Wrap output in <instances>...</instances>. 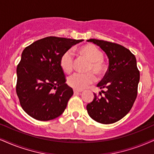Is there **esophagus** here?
Here are the masks:
<instances>
[{"label":"esophagus","instance_id":"34e87169","mask_svg":"<svg viewBox=\"0 0 154 154\" xmlns=\"http://www.w3.org/2000/svg\"><path fill=\"white\" fill-rule=\"evenodd\" d=\"M74 94H79V93L82 92V90H77V89H73Z\"/></svg>","mask_w":154,"mask_h":154}]
</instances>
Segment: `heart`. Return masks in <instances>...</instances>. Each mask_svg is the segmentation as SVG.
<instances>
[{
    "label": "heart",
    "instance_id": "b5f03b06",
    "mask_svg": "<svg viewBox=\"0 0 154 154\" xmlns=\"http://www.w3.org/2000/svg\"><path fill=\"white\" fill-rule=\"evenodd\" d=\"M78 53L81 56L90 60L86 73H75L68 79L70 86L77 90H83L96 80L95 72L97 75H102L106 71V65L103 62V51L94 44H86L78 49ZM74 56L71 51H67L62 55L60 59V66L66 73H70L74 67ZM93 72H92V71Z\"/></svg>",
    "mask_w": 154,
    "mask_h": 154
}]
</instances>
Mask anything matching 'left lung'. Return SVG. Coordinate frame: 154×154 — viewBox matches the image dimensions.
<instances>
[{
	"instance_id": "1",
	"label": "left lung",
	"mask_w": 154,
	"mask_h": 154,
	"mask_svg": "<svg viewBox=\"0 0 154 154\" xmlns=\"http://www.w3.org/2000/svg\"><path fill=\"white\" fill-rule=\"evenodd\" d=\"M87 41L97 45L109 58V69L98 83L104 96L98 98L94 94L91 103L86 106L92 119L103 124H110L121 120L131 109L136 96L140 73L136 57L123 45L109 41L89 39Z\"/></svg>"
}]
</instances>
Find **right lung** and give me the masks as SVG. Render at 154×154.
<instances>
[{
    "label": "right lung",
    "instance_id": "right-lung-1",
    "mask_svg": "<svg viewBox=\"0 0 154 154\" xmlns=\"http://www.w3.org/2000/svg\"><path fill=\"white\" fill-rule=\"evenodd\" d=\"M83 41L49 36L23 51L16 70V93L22 109L30 116L46 121L65 111L73 91L66 83L60 57Z\"/></svg>",
    "mask_w": 154,
    "mask_h": 154
}]
</instances>
